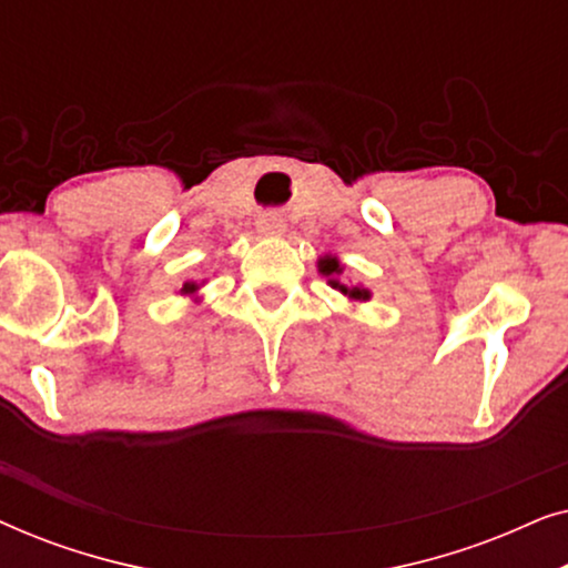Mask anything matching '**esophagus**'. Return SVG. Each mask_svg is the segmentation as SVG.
<instances>
[{"instance_id":"1","label":"esophagus","mask_w":568,"mask_h":568,"mask_svg":"<svg viewBox=\"0 0 568 568\" xmlns=\"http://www.w3.org/2000/svg\"><path fill=\"white\" fill-rule=\"evenodd\" d=\"M258 230L263 232V235H278V232H284V220L274 212H266V214H261Z\"/></svg>"}]
</instances>
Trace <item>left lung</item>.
Wrapping results in <instances>:
<instances>
[{
	"label": "left lung",
	"instance_id": "obj_1",
	"mask_svg": "<svg viewBox=\"0 0 568 568\" xmlns=\"http://www.w3.org/2000/svg\"><path fill=\"white\" fill-rule=\"evenodd\" d=\"M321 271H323L325 276L341 274L338 261H336V258H323V261H321ZM328 284L333 286V290L348 294V297H352V300H369V292H367V290H359V286H346V284H341L338 278H328Z\"/></svg>",
	"mask_w": 568,
	"mask_h": 568
}]
</instances>
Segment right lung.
Wrapping results in <instances>:
<instances>
[{"instance_id": "right-lung-1", "label": "right lung", "mask_w": 568, "mask_h": 568, "mask_svg": "<svg viewBox=\"0 0 568 568\" xmlns=\"http://www.w3.org/2000/svg\"><path fill=\"white\" fill-rule=\"evenodd\" d=\"M196 290H199L196 284H185V286H183V292H185V294H193Z\"/></svg>"}]
</instances>
